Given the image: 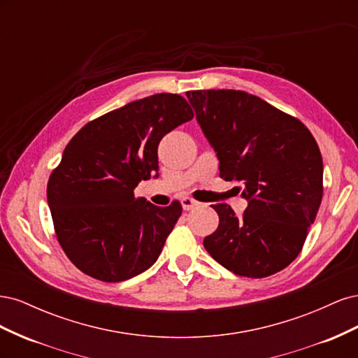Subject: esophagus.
<instances>
[{"label": "esophagus", "mask_w": 358, "mask_h": 358, "mask_svg": "<svg viewBox=\"0 0 358 358\" xmlns=\"http://www.w3.org/2000/svg\"><path fill=\"white\" fill-rule=\"evenodd\" d=\"M196 206H199L197 200H194L191 197H183L182 199V208H183V210H191V209L196 208Z\"/></svg>", "instance_id": "34e87169"}]
</instances>
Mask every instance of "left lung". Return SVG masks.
Masks as SVG:
<instances>
[{
  "label": "left lung",
  "mask_w": 358,
  "mask_h": 358,
  "mask_svg": "<svg viewBox=\"0 0 358 358\" xmlns=\"http://www.w3.org/2000/svg\"><path fill=\"white\" fill-rule=\"evenodd\" d=\"M197 121L220 159V176L242 183L248 208L213 204L220 216L203 245L246 278H267L300 254L322 200V157L308 127L236 90L188 91Z\"/></svg>",
  "instance_id": "1"
}]
</instances>
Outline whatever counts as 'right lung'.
<instances>
[{
	"instance_id": "1",
	"label": "right lung",
	"mask_w": 358,
	"mask_h": 358,
	"mask_svg": "<svg viewBox=\"0 0 358 358\" xmlns=\"http://www.w3.org/2000/svg\"><path fill=\"white\" fill-rule=\"evenodd\" d=\"M194 112L179 94H155L90 121L70 140L48 182L57 239L80 272L121 282L159 257L182 213L134 196L158 173V145Z\"/></svg>"
}]
</instances>
